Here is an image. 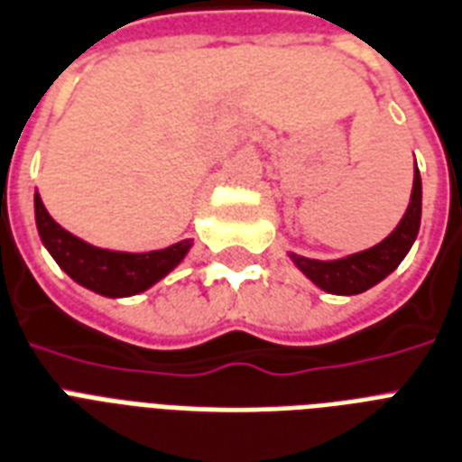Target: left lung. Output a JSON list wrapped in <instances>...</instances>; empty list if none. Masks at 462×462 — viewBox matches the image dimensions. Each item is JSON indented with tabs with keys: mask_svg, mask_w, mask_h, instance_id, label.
Masks as SVG:
<instances>
[{
	"mask_svg": "<svg viewBox=\"0 0 462 462\" xmlns=\"http://www.w3.org/2000/svg\"><path fill=\"white\" fill-rule=\"evenodd\" d=\"M421 221V178L417 161H414V180L410 205H407L402 219L383 241L376 243L374 248L359 250L352 255L337 257V260H313L303 257L299 253H289L296 270H301L318 289H323L328 294L337 296H354L376 287L378 282H383L393 270H398V264L405 260V255L412 248L414 238L420 234Z\"/></svg>",
	"mask_w": 462,
	"mask_h": 462,
	"instance_id": "8db88e82",
	"label": "left lung"
}]
</instances>
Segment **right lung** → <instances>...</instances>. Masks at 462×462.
<instances>
[{
	"label": "right lung",
	"instance_id": "add662e5",
	"mask_svg": "<svg viewBox=\"0 0 462 462\" xmlns=\"http://www.w3.org/2000/svg\"><path fill=\"white\" fill-rule=\"evenodd\" d=\"M33 202L35 226L52 260L77 284L108 299H123V296H134L152 289L156 282L171 274L192 248V238L173 243L163 250H149V253L98 248L60 226L48 214L38 192Z\"/></svg>",
	"mask_w": 462,
	"mask_h": 462
}]
</instances>
